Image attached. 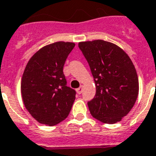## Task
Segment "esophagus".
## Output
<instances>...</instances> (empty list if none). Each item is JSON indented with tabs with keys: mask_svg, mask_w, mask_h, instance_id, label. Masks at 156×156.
<instances>
[{
	"mask_svg": "<svg viewBox=\"0 0 156 156\" xmlns=\"http://www.w3.org/2000/svg\"><path fill=\"white\" fill-rule=\"evenodd\" d=\"M77 93H78V94H81L82 92H83V86H81V87H79L78 88H77Z\"/></svg>",
	"mask_w": 156,
	"mask_h": 156,
	"instance_id": "esophagus-1",
	"label": "esophagus"
}]
</instances>
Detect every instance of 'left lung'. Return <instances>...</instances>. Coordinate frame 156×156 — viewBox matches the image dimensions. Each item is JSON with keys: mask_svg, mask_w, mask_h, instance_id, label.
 I'll use <instances>...</instances> for the list:
<instances>
[{"mask_svg": "<svg viewBox=\"0 0 156 156\" xmlns=\"http://www.w3.org/2000/svg\"><path fill=\"white\" fill-rule=\"evenodd\" d=\"M78 47L95 82L94 98L87 102L90 113L107 124L120 122L133 107L139 93L132 61L120 47L104 40L80 42Z\"/></svg>", "mask_w": 156, "mask_h": 156, "instance_id": "left-lung-1", "label": "left lung"}]
</instances>
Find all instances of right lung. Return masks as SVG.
<instances>
[{
    "label": "right lung",
    "mask_w": 156,
    "mask_h": 156,
    "mask_svg": "<svg viewBox=\"0 0 156 156\" xmlns=\"http://www.w3.org/2000/svg\"><path fill=\"white\" fill-rule=\"evenodd\" d=\"M74 43L56 42L37 51L29 60L21 80L25 108L41 124L55 126L67 118L76 91L67 86L63 65Z\"/></svg>",
    "instance_id": "add662e5"
}]
</instances>
